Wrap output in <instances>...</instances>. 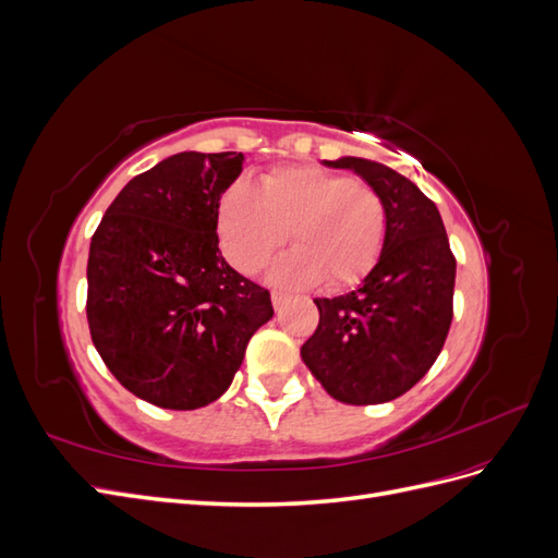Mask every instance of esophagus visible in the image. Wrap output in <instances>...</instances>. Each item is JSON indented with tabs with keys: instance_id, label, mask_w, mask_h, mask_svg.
Here are the masks:
<instances>
[{
	"instance_id": "1",
	"label": "esophagus",
	"mask_w": 558,
	"mask_h": 558,
	"mask_svg": "<svg viewBox=\"0 0 558 558\" xmlns=\"http://www.w3.org/2000/svg\"><path fill=\"white\" fill-rule=\"evenodd\" d=\"M286 300H289V295H286V293H279V291H275V293H272V305H275V310H277V312L286 305Z\"/></svg>"
}]
</instances>
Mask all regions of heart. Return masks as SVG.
Wrapping results in <instances>:
<instances>
[{
  "label": "heart",
  "mask_w": 558,
  "mask_h": 558,
  "mask_svg": "<svg viewBox=\"0 0 558 558\" xmlns=\"http://www.w3.org/2000/svg\"><path fill=\"white\" fill-rule=\"evenodd\" d=\"M226 256L244 272H256L289 240L295 248L272 267L283 286L344 289L369 275L386 240L381 197L349 177L312 165L269 172L260 189L234 183L218 207Z\"/></svg>",
  "instance_id": "b5f03b06"
}]
</instances>
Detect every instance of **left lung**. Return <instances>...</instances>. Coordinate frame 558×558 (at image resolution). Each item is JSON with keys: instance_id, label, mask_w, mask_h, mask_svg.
<instances>
[{"instance_id": "8db88e82", "label": "left lung", "mask_w": 558, "mask_h": 558, "mask_svg": "<svg viewBox=\"0 0 558 558\" xmlns=\"http://www.w3.org/2000/svg\"><path fill=\"white\" fill-rule=\"evenodd\" d=\"M324 165L356 172L381 197L386 240L356 291L314 300L318 328L300 356L335 400H396L428 373L445 347L456 258L435 202L410 179L365 158Z\"/></svg>"}]
</instances>
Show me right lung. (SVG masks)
Wrapping results in <instances>:
<instances>
[{
    "mask_svg": "<svg viewBox=\"0 0 558 558\" xmlns=\"http://www.w3.org/2000/svg\"><path fill=\"white\" fill-rule=\"evenodd\" d=\"M244 156L183 154L134 177L97 226L88 256V326L111 375L165 410L221 398L272 300L226 263L218 199Z\"/></svg>",
    "mask_w": 558,
    "mask_h": 558,
    "instance_id": "1",
    "label": "right lung"
}]
</instances>
